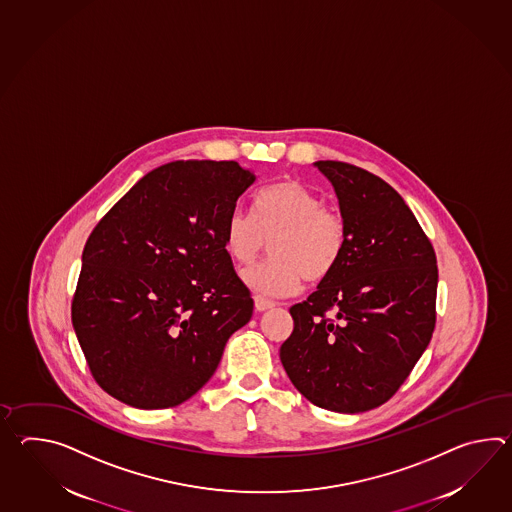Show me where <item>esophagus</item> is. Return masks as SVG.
<instances>
[{"label": "esophagus", "instance_id": "1", "mask_svg": "<svg viewBox=\"0 0 512 512\" xmlns=\"http://www.w3.org/2000/svg\"><path fill=\"white\" fill-rule=\"evenodd\" d=\"M275 307V303L270 301V299H266V297L255 296V308L259 310V312H264V310H268V308Z\"/></svg>", "mask_w": 512, "mask_h": 512}]
</instances>
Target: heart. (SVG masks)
I'll return each instance as SVG.
<instances>
[{"label": "heart", "mask_w": 512, "mask_h": 512, "mask_svg": "<svg viewBox=\"0 0 512 512\" xmlns=\"http://www.w3.org/2000/svg\"><path fill=\"white\" fill-rule=\"evenodd\" d=\"M222 237L229 259L240 266L255 261L270 240L272 257L242 279L264 296H290L303 279L318 283L334 272L347 244V220L305 183L281 180L255 194L253 215L233 209Z\"/></svg>", "instance_id": "b5f03b06"}]
</instances>
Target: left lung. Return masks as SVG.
Returning a JSON list of instances; mask_svg holds the SVG:
<instances>
[{"label": "left lung", "mask_w": 512, "mask_h": 512, "mask_svg": "<svg viewBox=\"0 0 512 512\" xmlns=\"http://www.w3.org/2000/svg\"><path fill=\"white\" fill-rule=\"evenodd\" d=\"M347 220L338 266L290 308L284 371L318 408L358 413L387 402L432 340L437 257L402 196L373 172L318 161Z\"/></svg>", "instance_id": "8db88e82"}]
</instances>
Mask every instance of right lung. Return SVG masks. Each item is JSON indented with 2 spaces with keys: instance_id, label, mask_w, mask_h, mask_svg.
<instances>
[{
  "instance_id": "obj_1",
  "label": "right lung",
  "mask_w": 512,
  "mask_h": 512,
  "mask_svg": "<svg viewBox=\"0 0 512 512\" xmlns=\"http://www.w3.org/2000/svg\"><path fill=\"white\" fill-rule=\"evenodd\" d=\"M255 176L237 161H171L93 228L71 321L91 376L141 409L174 408L213 376L253 299L224 224Z\"/></svg>"
}]
</instances>
